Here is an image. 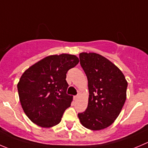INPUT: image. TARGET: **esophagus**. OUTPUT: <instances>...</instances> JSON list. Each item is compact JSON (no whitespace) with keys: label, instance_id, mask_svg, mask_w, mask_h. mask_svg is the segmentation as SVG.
Wrapping results in <instances>:
<instances>
[{"label":"esophagus","instance_id":"esophagus-1","mask_svg":"<svg viewBox=\"0 0 148 148\" xmlns=\"http://www.w3.org/2000/svg\"><path fill=\"white\" fill-rule=\"evenodd\" d=\"M78 97H79V95H75V96H74V100H76L77 98H78Z\"/></svg>","mask_w":148,"mask_h":148}]
</instances>
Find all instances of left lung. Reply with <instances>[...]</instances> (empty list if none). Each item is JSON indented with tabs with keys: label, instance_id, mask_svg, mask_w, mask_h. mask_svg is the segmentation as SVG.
Here are the masks:
<instances>
[{
	"label": "left lung",
	"instance_id": "8db88e82",
	"mask_svg": "<svg viewBox=\"0 0 148 148\" xmlns=\"http://www.w3.org/2000/svg\"><path fill=\"white\" fill-rule=\"evenodd\" d=\"M79 60L88 80L89 99L87 109L78 117L89 130H103L119 115L127 98V82L121 70L101 55L81 53Z\"/></svg>",
	"mask_w": 148,
	"mask_h": 148
}]
</instances>
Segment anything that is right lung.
<instances>
[{
	"label": "right lung",
	"instance_id": "add662e5",
	"mask_svg": "<svg viewBox=\"0 0 148 148\" xmlns=\"http://www.w3.org/2000/svg\"><path fill=\"white\" fill-rule=\"evenodd\" d=\"M74 55L49 56L26 70L17 84L20 103L29 119L41 127L59 124L73 97L66 94V78L79 63Z\"/></svg>",
	"mask_w": 148,
	"mask_h": 148
}]
</instances>
